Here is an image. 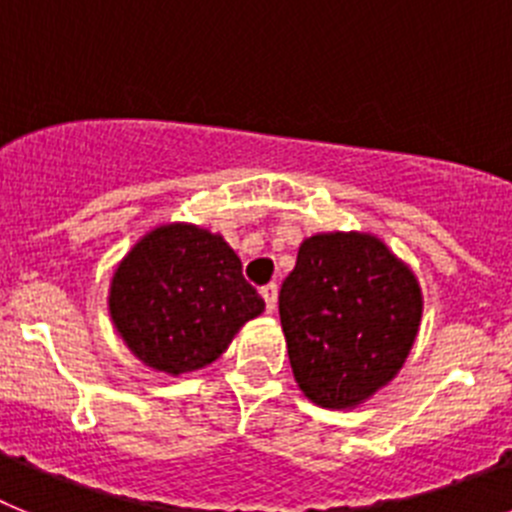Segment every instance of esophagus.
<instances>
[{"label": "esophagus", "mask_w": 512, "mask_h": 512, "mask_svg": "<svg viewBox=\"0 0 512 512\" xmlns=\"http://www.w3.org/2000/svg\"><path fill=\"white\" fill-rule=\"evenodd\" d=\"M277 284H266V287H261V297H264L266 302V310L274 312V307H277Z\"/></svg>", "instance_id": "1"}]
</instances>
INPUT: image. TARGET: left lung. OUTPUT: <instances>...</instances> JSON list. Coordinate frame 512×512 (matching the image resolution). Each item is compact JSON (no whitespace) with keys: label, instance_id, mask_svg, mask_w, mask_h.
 <instances>
[{"label":"left lung","instance_id":"left-lung-1","mask_svg":"<svg viewBox=\"0 0 512 512\" xmlns=\"http://www.w3.org/2000/svg\"><path fill=\"white\" fill-rule=\"evenodd\" d=\"M413 271L372 235H312L279 292L300 390L323 408H354L390 382L420 325Z\"/></svg>","mask_w":512,"mask_h":512}]
</instances>
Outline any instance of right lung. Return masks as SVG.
I'll return each instance as SVG.
<instances>
[{
    "instance_id": "obj_1",
    "label": "right lung",
    "mask_w": 512,
    "mask_h": 512,
    "mask_svg": "<svg viewBox=\"0 0 512 512\" xmlns=\"http://www.w3.org/2000/svg\"><path fill=\"white\" fill-rule=\"evenodd\" d=\"M261 310L233 248L194 225L148 233L117 266L110 289L120 336L143 364L166 374L212 364Z\"/></svg>"
}]
</instances>
